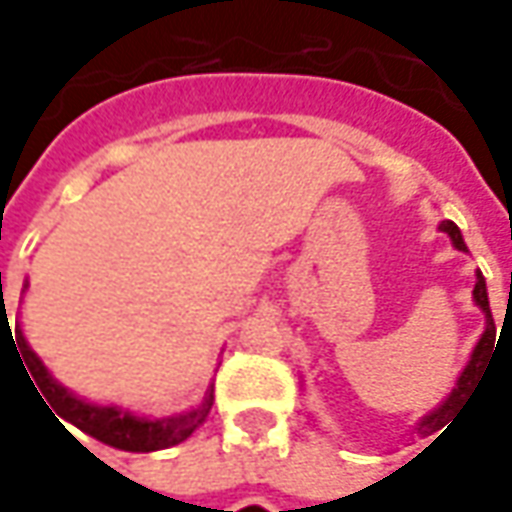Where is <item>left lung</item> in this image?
Masks as SVG:
<instances>
[{"label":"left lung","instance_id":"8db88e82","mask_svg":"<svg viewBox=\"0 0 512 512\" xmlns=\"http://www.w3.org/2000/svg\"><path fill=\"white\" fill-rule=\"evenodd\" d=\"M439 230H444V233L450 236V242H453L456 250H464V253H467V245H464V239H462V230L453 225V222H442ZM473 302L482 307V313H484L482 339H479V344L473 347V356H470V362H467V367L462 370V376H459V382H456V387H453V393H450V396H447V399H444L433 413H427L422 422H419V427H416L419 433H436L447 419H453V413L459 410V404L464 402V396L470 393V387H473L476 379H479V370H482L484 364H487V359L493 356V347H496V325H493V313H490V302H487V285H484L482 270L476 273Z\"/></svg>","mask_w":512,"mask_h":512}]
</instances>
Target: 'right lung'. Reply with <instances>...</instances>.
Masks as SVG:
<instances>
[{"label":"right lung","mask_w":512,"mask_h":512,"mask_svg":"<svg viewBox=\"0 0 512 512\" xmlns=\"http://www.w3.org/2000/svg\"><path fill=\"white\" fill-rule=\"evenodd\" d=\"M0 296H2V273H0ZM0 319H2V325L10 327V322H5V319H8L5 307H2ZM13 336H16L13 347H19V350H16V356H19V362H25L22 364V370H25V373L30 370L33 382H36V387H39V393L48 399V404L53 407V413H56L59 419H65L68 424H73V427H79L82 433L93 436V439H99V442L116 447V450H128V453L168 450V447H173V444L185 442L187 436H190L199 424L205 422L207 413H210L213 390H207L205 402L199 404L196 410L176 413V416H168V419H142V416H133V413H128V410L113 407V404H90L85 402V399H79V396H73L68 387H62V384L50 376L48 367H45L42 359L30 350V344L25 342V336H22V330H19V327L10 333V339H13ZM62 427H65V424H62Z\"/></svg>","instance_id":"right-lung-1"}]
</instances>
